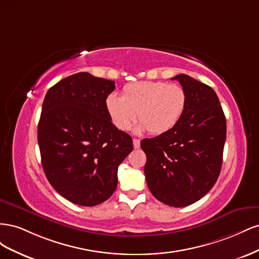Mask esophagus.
<instances>
[{"instance_id":"obj_1","label":"esophagus","mask_w":259,"mask_h":259,"mask_svg":"<svg viewBox=\"0 0 259 259\" xmlns=\"http://www.w3.org/2000/svg\"><path fill=\"white\" fill-rule=\"evenodd\" d=\"M133 145H134L135 149H138L140 147V140L134 138V139H133Z\"/></svg>"}]
</instances>
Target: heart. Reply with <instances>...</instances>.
Listing matches in <instances>:
<instances>
[{
    "label": "heart",
    "mask_w": 259,
    "mask_h": 259,
    "mask_svg": "<svg viewBox=\"0 0 259 259\" xmlns=\"http://www.w3.org/2000/svg\"><path fill=\"white\" fill-rule=\"evenodd\" d=\"M187 105V93L180 85L162 81L128 84L123 96L115 93L106 98V109L116 128L128 130L137 119L138 132L148 130L161 135L176 126Z\"/></svg>",
    "instance_id": "heart-1"
}]
</instances>
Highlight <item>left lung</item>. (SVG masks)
<instances>
[{
    "mask_svg": "<svg viewBox=\"0 0 259 259\" xmlns=\"http://www.w3.org/2000/svg\"><path fill=\"white\" fill-rule=\"evenodd\" d=\"M177 80L187 93V105L174 128L140 147L146 153L149 190L164 204L184 207L213 188L223 164L226 117L215 91L187 74Z\"/></svg>",
    "mask_w": 259,
    "mask_h": 259,
    "instance_id": "obj_1",
    "label": "left lung"
}]
</instances>
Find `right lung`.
Instances as JSON below:
<instances>
[{
  "label": "right lung",
  "mask_w": 259,
  "mask_h": 259,
  "mask_svg": "<svg viewBox=\"0 0 259 259\" xmlns=\"http://www.w3.org/2000/svg\"><path fill=\"white\" fill-rule=\"evenodd\" d=\"M114 81L79 72L46 93L37 142L44 173L68 201L95 206L111 197L117 167L133 151L132 137L117 130L106 109Z\"/></svg>",
  "instance_id": "obj_1"
}]
</instances>
